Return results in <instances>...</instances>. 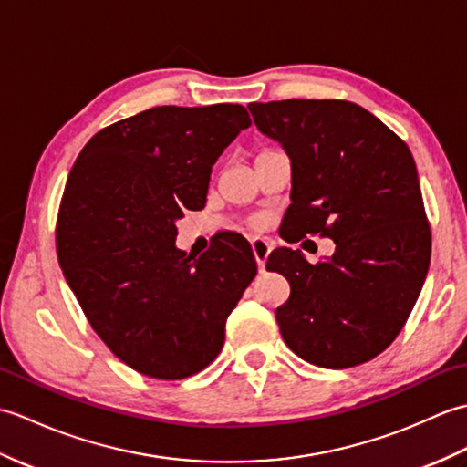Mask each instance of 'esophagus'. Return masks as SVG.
Here are the masks:
<instances>
[{
	"label": "esophagus",
	"mask_w": 467,
	"mask_h": 467,
	"mask_svg": "<svg viewBox=\"0 0 467 467\" xmlns=\"http://www.w3.org/2000/svg\"><path fill=\"white\" fill-rule=\"evenodd\" d=\"M251 246H253V254L256 259V265H259V271H265V263H266V256H269V253H271V244L265 239H253Z\"/></svg>",
	"instance_id": "1"
}]
</instances>
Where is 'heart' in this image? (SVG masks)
Here are the masks:
<instances>
[{
    "instance_id": "1",
    "label": "heart",
    "mask_w": 467,
    "mask_h": 467,
    "mask_svg": "<svg viewBox=\"0 0 467 467\" xmlns=\"http://www.w3.org/2000/svg\"><path fill=\"white\" fill-rule=\"evenodd\" d=\"M266 224V218L265 216H254L253 221H251V226H254V228H263Z\"/></svg>"
}]
</instances>
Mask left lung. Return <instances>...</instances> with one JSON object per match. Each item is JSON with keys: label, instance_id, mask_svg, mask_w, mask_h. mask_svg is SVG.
<instances>
[{"label": "left lung", "instance_id": "1", "mask_svg": "<svg viewBox=\"0 0 467 467\" xmlns=\"http://www.w3.org/2000/svg\"><path fill=\"white\" fill-rule=\"evenodd\" d=\"M249 110L291 158L285 241L335 243L317 265L286 246L266 259L291 285L275 313L283 339L327 369L369 361L403 329L430 269L431 233L410 148L347 100L253 102Z\"/></svg>", "mask_w": 467, "mask_h": 467}]
</instances>
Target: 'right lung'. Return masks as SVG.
<instances>
[{
    "label": "right lung",
    "instance_id": "obj_1",
    "mask_svg": "<svg viewBox=\"0 0 467 467\" xmlns=\"http://www.w3.org/2000/svg\"><path fill=\"white\" fill-rule=\"evenodd\" d=\"M249 126L239 104L158 106L94 134L69 171L59 266L98 337L146 377L184 379L211 365L254 279L239 234L198 259L174 244L176 221L204 206L213 164Z\"/></svg>",
    "mask_w": 467,
    "mask_h": 467
}]
</instances>
